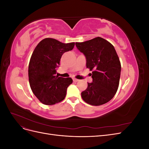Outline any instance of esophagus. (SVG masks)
<instances>
[{"instance_id": "esophagus-1", "label": "esophagus", "mask_w": 149, "mask_h": 149, "mask_svg": "<svg viewBox=\"0 0 149 149\" xmlns=\"http://www.w3.org/2000/svg\"><path fill=\"white\" fill-rule=\"evenodd\" d=\"M73 81H74V82H78V81H79V79H76V78H73Z\"/></svg>"}]
</instances>
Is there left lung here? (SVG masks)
<instances>
[{
  "mask_svg": "<svg viewBox=\"0 0 149 149\" xmlns=\"http://www.w3.org/2000/svg\"><path fill=\"white\" fill-rule=\"evenodd\" d=\"M76 48L86 60V67L92 72V83L81 93L83 100L92 106H100L114 96L119 87L121 66L116 49L101 37L76 43Z\"/></svg>",
  "mask_w": 149,
  "mask_h": 149,
  "instance_id": "obj_1",
  "label": "left lung"
}]
</instances>
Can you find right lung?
Here are the masks:
<instances>
[{
  "instance_id": "right-lung-1",
  "label": "right lung",
  "mask_w": 149,
  "mask_h": 149,
  "mask_svg": "<svg viewBox=\"0 0 149 149\" xmlns=\"http://www.w3.org/2000/svg\"><path fill=\"white\" fill-rule=\"evenodd\" d=\"M74 46V42L63 43L47 38L35 47L29 66V83L35 96L44 104L53 105L65 99L73 80L56 76V70L63 54Z\"/></svg>"
}]
</instances>
